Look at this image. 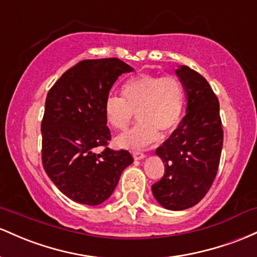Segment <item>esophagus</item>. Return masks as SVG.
I'll return each mask as SVG.
<instances>
[{"label": "esophagus", "mask_w": 257, "mask_h": 257, "mask_svg": "<svg viewBox=\"0 0 257 257\" xmlns=\"http://www.w3.org/2000/svg\"><path fill=\"white\" fill-rule=\"evenodd\" d=\"M134 159L135 160H142V159H144V158H146V155L143 154V153H141V152H134Z\"/></svg>", "instance_id": "34e87169"}]
</instances>
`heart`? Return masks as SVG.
Listing matches in <instances>:
<instances>
[{
  "label": "heart",
  "instance_id": "b5f03b06",
  "mask_svg": "<svg viewBox=\"0 0 257 257\" xmlns=\"http://www.w3.org/2000/svg\"><path fill=\"white\" fill-rule=\"evenodd\" d=\"M184 109V88L174 76L142 74L123 83L122 97L109 96L104 114L109 125L123 130L138 115V123L115 138L120 148L141 149L163 134L172 131L180 122Z\"/></svg>",
  "mask_w": 257,
  "mask_h": 257
}]
</instances>
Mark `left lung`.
<instances>
[{
  "mask_svg": "<svg viewBox=\"0 0 257 257\" xmlns=\"http://www.w3.org/2000/svg\"><path fill=\"white\" fill-rule=\"evenodd\" d=\"M175 73L186 92V115L155 151L165 174L152 192L161 206L181 211L197 205L209 192L220 164L223 131L220 103L209 82L186 65Z\"/></svg>",
  "mask_w": 257,
  "mask_h": 257,
  "instance_id": "8db88e82",
  "label": "left lung"
}]
</instances>
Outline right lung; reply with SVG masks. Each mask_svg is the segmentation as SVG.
Instances as JSON below:
<instances>
[{
  "mask_svg": "<svg viewBox=\"0 0 257 257\" xmlns=\"http://www.w3.org/2000/svg\"><path fill=\"white\" fill-rule=\"evenodd\" d=\"M131 71L117 58L82 60L48 91L41 122L43 169L76 203L93 206L105 201L134 161L127 151L94 152L110 140L104 114L109 91L121 74Z\"/></svg>",
  "mask_w": 257,
  "mask_h": 257,
  "instance_id": "1",
  "label": "right lung"
}]
</instances>
